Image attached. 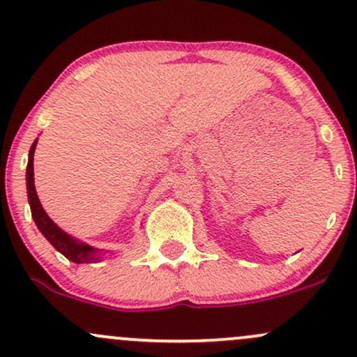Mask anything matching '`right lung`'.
<instances>
[{"label":"right lung","mask_w":357,"mask_h":357,"mask_svg":"<svg viewBox=\"0 0 357 357\" xmlns=\"http://www.w3.org/2000/svg\"><path fill=\"white\" fill-rule=\"evenodd\" d=\"M38 139L31 144L30 154H28V166H26V191H28V202H30L31 216H33L36 227L43 233V236L53 245V248L59 250L61 255H65L68 260L75 261V264H93V261L100 260V253L97 248L89 247L87 243L75 240L73 236L67 235L61 228L56 227L43 210L42 203H40L38 196L35 190V179H33V154Z\"/></svg>","instance_id":"obj_1"}]
</instances>
